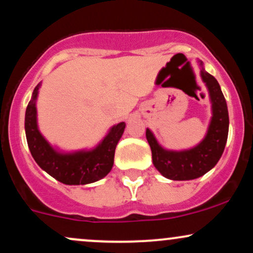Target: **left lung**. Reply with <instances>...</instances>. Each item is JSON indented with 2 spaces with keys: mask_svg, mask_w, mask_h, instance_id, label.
I'll list each match as a JSON object with an SVG mask.
<instances>
[{
  "mask_svg": "<svg viewBox=\"0 0 253 253\" xmlns=\"http://www.w3.org/2000/svg\"><path fill=\"white\" fill-rule=\"evenodd\" d=\"M202 66V63L200 62ZM201 76L210 90L213 103V118L208 133L201 144L194 149L182 152L165 151L159 146L150 129L146 139L152 151V161L156 169L173 181H187L205 175L219 162L228 135V110L226 100L217 81L201 69Z\"/></svg>",
  "mask_w": 253,
  "mask_h": 253,
  "instance_id": "obj_1",
  "label": "left lung"
}]
</instances>
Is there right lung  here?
Listing matches in <instances>:
<instances>
[{
    "instance_id": "obj_1",
    "label": "right lung",
    "mask_w": 253,
    "mask_h": 253,
    "mask_svg": "<svg viewBox=\"0 0 253 253\" xmlns=\"http://www.w3.org/2000/svg\"><path fill=\"white\" fill-rule=\"evenodd\" d=\"M38 89L39 85L34 89L25 117L26 138L37 164L64 184H88L103 178L114 163L115 147L123 135L126 124L120 123L113 127L109 134L95 150L72 155L58 153L38 130L36 109Z\"/></svg>"
}]
</instances>
